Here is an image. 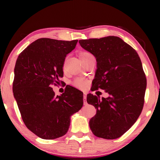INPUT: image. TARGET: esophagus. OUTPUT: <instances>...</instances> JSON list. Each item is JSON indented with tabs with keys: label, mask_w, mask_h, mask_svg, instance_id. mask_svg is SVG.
Returning <instances> with one entry per match:
<instances>
[{
	"label": "esophagus",
	"mask_w": 160,
	"mask_h": 160,
	"mask_svg": "<svg viewBox=\"0 0 160 160\" xmlns=\"http://www.w3.org/2000/svg\"><path fill=\"white\" fill-rule=\"evenodd\" d=\"M83 102L84 104H87V93L84 92L83 94Z\"/></svg>",
	"instance_id": "34e87169"
}]
</instances>
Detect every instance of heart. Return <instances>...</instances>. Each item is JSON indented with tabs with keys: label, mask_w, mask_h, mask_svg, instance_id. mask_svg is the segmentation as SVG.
Returning <instances> with one entry per match:
<instances>
[{
	"label": "heart",
	"mask_w": 160,
	"mask_h": 160,
	"mask_svg": "<svg viewBox=\"0 0 160 160\" xmlns=\"http://www.w3.org/2000/svg\"><path fill=\"white\" fill-rule=\"evenodd\" d=\"M91 55L92 54L90 52H88V51H82L79 54V57L80 60H82V59L88 58V56ZM72 84H73L75 88H79L80 90H85L88 85V80L84 79V78H77V79H75L73 81Z\"/></svg>",
	"instance_id": "heart-1"
}]
</instances>
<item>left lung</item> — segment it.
<instances>
[{"label":"left lung","mask_w":160,"mask_h":160,"mask_svg":"<svg viewBox=\"0 0 160 160\" xmlns=\"http://www.w3.org/2000/svg\"><path fill=\"white\" fill-rule=\"evenodd\" d=\"M95 56L97 69L92 90L102 89L107 98L88 94L87 102L97 109L90 127L97 137L113 140L131 128L142 110L147 80L138 54L118 37L80 40Z\"/></svg>","instance_id":"obj_1"}]
</instances>
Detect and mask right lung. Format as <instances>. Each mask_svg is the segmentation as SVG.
<instances>
[{
    "label": "right lung",
    "mask_w": 160,
    "mask_h": 160,
    "mask_svg": "<svg viewBox=\"0 0 160 160\" xmlns=\"http://www.w3.org/2000/svg\"><path fill=\"white\" fill-rule=\"evenodd\" d=\"M78 42L41 38L22 51L16 61L13 94L27 128L42 139L66 134L70 116L83 105V94L77 89L66 86L56 96L51 88L62 83L65 59Z\"/></svg>",
    "instance_id": "add662e5"
}]
</instances>
